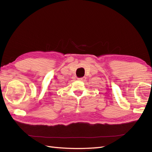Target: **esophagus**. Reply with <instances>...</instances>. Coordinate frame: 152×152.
Returning <instances> with one entry per match:
<instances>
[{
	"mask_svg": "<svg viewBox=\"0 0 152 152\" xmlns=\"http://www.w3.org/2000/svg\"><path fill=\"white\" fill-rule=\"evenodd\" d=\"M86 79V77H81V78H78V80H80V81H85Z\"/></svg>",
	"mask_w": 152,
	"mask_h": 152,
	"instance_id": "1",
	"label": "esophagus"
}]
</instances>
